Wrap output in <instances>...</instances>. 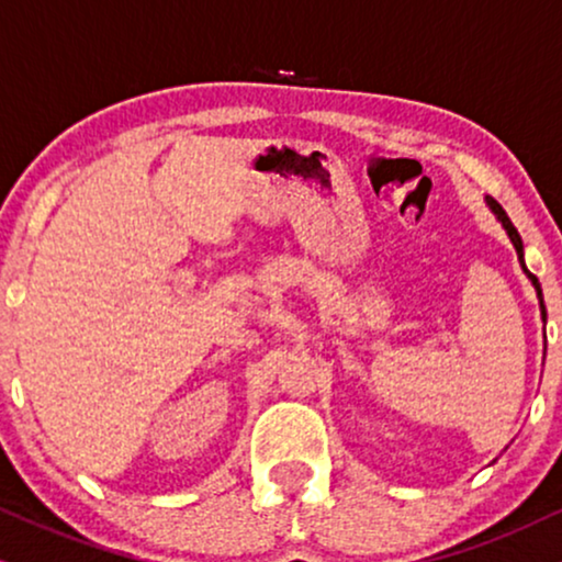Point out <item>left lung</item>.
Listing matches in <instances>:
<instances>
[{"label": "left lung", "mask_w": 562, "mask_h": 562, "mask_svg": "<svg viewBox=\"0 0 562 562\" xmlns=\"http://www.w3.org/2000/svg\"><path fill=\"white\" fill-rule=\"evenodd\" d=\"M485 202H487V207L493 210V215L501 220V225H503V228H506L508 238H510V244H514L516 254H518V261H521V269H524V272H527V277H529V280H531V285H535V290H537V297H539V311H542V322H547V311H544V297H542V288H539V280H537V277L529 272L527 265H524V244H521V236H518V231L514 228V223H510V220H508L506 210H503L501 204L495 202L493 196H485Z\"/></svg>", "instance_id": "obj_1"}]
</instances>
